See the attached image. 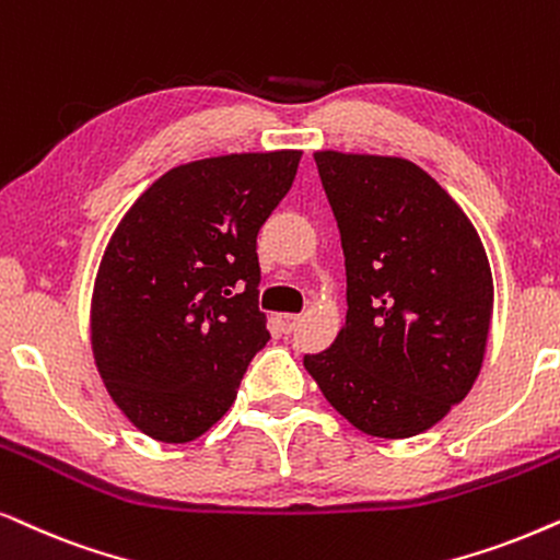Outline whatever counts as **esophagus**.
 I'll return each instance as SVG.
<instances>
[{
  "label": "esophagus",
  "instance_id": "obj_1",
  "mask_svg": "<svg viewBox=\"0 0 560 560\" xmlns=\"http://www.w3.org/2000/svg\"><path fill=\"white\" fill-rule=\"evenodd\" d=\"M279 319H281V327H284L287 332H292L296 325H300V319H302V315H292V312H284V315H279Z\"/></svg>",
  "mask_w": 560,
  "mask_h": 560
}]
</instances>
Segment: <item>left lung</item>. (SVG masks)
<instances>
[{
  "instance_id": "8db88e82",
  "label": "left lung",
  "mask_w": 560,
  "mask_h": 560,
  "mask_svg": "<svg viewBox=\"0 0 560 560\" xmlns=\"http://www.w3.org/2000/svg\"><path fill=\"white\" fill-rule=\"evenodd\" d=\"M346 256L348 315L304 355L325 399L366 435H420L471 392L494 279L460 205L399 155L315 151Z\"/></svg>"
}]
</instances>
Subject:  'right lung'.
Instances as JSON below:
<instances>
[{
  "label": "right lung",
  "mask_w": 560,
  "mask_h": 560,
  "mask_svg": "<svg viewBox=\"0 0 560 560\" xmlns=\"http://www.w3.org/2000/svg\"><path fill=\"white\" fill-rule=\"evenodd\" d=\"M302 151L182 163L119 220L96 268L92 353L109 397L159 443H189L235 401L266 346L256 237Z\"/></svg>",
  "instance_id": "1"
}]
</instances>
